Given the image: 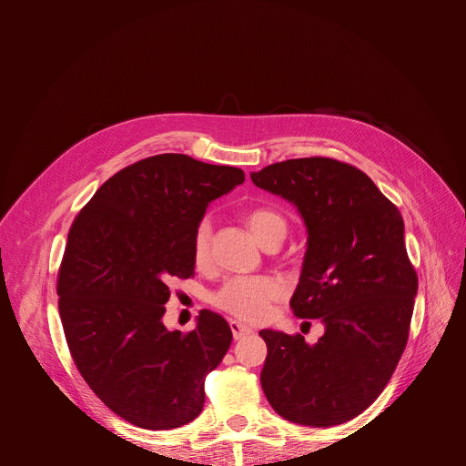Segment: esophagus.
<instances>
[{
    "label": "esophagus",
    "instance_id": "1",
    "mask_svg": "<svg viewBox=\"0 0 466 466\" xmlns=\"http://www.w3.org/2000/svg\"><path fill=\"white\" fill-rule=\"evenodd\" d=\"M230 329H232L234 339H241V338H246V336L253 334V329H251V327L243 325V323H239V321H230Z\"/></svg>",
    "mask_w": 466,
    "mask_h": 466
}]
</instances>
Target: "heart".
<instances>
[{"label": "heart", "mask_w": 466, "mask_h": 466, "mask_svg": "<svg viewBox=\"0 0 466 466\" xmlns=\"http://www.w3.org/2000/svg\"><path fill=\"white\" fill-rule=\"evenodd\" d=\"M243 223L253 238L266 246L268 239L287 230L285 218L272 208H253L243 215ZM211 257V227L208 220L198 225L192 239V258L196 266H204ZM285 295V285L278 278H234L217 290L213 297L215 306L228 311L241 321L258 323L270 315L272 304Z\"/></svg>", "instance_id": "1"}]
</instances>
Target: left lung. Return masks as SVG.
I'll list each match as a JSON object with an SVG mask.
<instances>
[{"label": "left lung", "instance_id": "left-lung-1", "mask_svg": "<svg viewBox=\"0 0 466 466\" xmlns=\"http://www.w3.org/2000/svg\"><path fill=\"white\" fill-rule=\"evenodd\" d=\"M251 181L304 218L308 243L290 308L325 325L313 346L300 334L260 330L262 390L287 421L341 425L380 397L406 348L418 276L402 215L369 176L332 158L276 162Z\"/></svg>", "mask_w": 466, "mask_h": 466}]
</instances>
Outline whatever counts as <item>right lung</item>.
Wrapping results in <instances>:
<instances>
[{
	"mask_svg": "<svg viewBox=\"0 0 466 466\" xmlns=\"http://www.w3.org/2000/svg\"><path fill=\"white\" fill-rule=\"evenodd\" d=\"M243 181L239 167L157 155L107 179L69 228L56 287L67 348L97 399L136 427L198 418L206 376L232 344L228 323L209 309L188 334L162 317L169 283L194 276L206 208Z\"/></svg>",
	"mask_w": 466,
	"mask_h": 466,
	"instance_id": "add662e5",
	"label": "right lung"
}]
</instances>
